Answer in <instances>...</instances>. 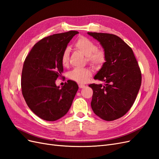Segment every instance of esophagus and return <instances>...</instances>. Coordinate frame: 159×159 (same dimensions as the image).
Returning a JSON list of instances; mask_svg holds the SVG:
<instances>
[{
    "label": "esophagus",
    "mask_w": 159,
    "mask_h": 159,
    "mask_svg": "<svg viewBox=\"0 0 159 159\" xmlns=\"http://www.w3.org/2000/svg\"><path fill=\"white\" fill-rule=\"evenodd\" d=\"M85 87V86L84 85H81V84H80L79 85V88H80V89H82V88H84Z\"/></svg>",
    "instance_id": "obj_1"
}]
</instances>
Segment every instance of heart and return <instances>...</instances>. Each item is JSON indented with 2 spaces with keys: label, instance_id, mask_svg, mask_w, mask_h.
Wrapping results in <instances>:
<instances>
[{
  "label": "heart",
  "instance_id": "heart-1",
  "mask_svg": "<svg viewBox=\"0 0 159 159\" xmlns=\"http://www.w3.org/2000/svg\"><path fill=\"white\" fill-rule=\"evenodd\" d=\"M75 48L86 56L88 63L95 68L102 67L107 61V54L102 48H98L97 45L88 38L81 36L76 40ZM70 58V52L66 48L61 54V62L62 66H68ZM91 77V71L88 68L74 69L70 71L68 78L78 84H85Z\"/></svg>",
  "mask_w": 159,
  "mask_h": 159
}]
</instances>
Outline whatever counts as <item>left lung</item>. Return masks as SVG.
<instances>
[{"instance_id":"obj_1","label":"left lung","mask_w":159,"mask_h":159,"mask_svg":"<svg viewBox=\"0 0 159 159\" xmlns=\"http://www.w3.org/2000/svg\"><path fill=\"white\" fill-rule=\"evenodd\" d=\"M98 40L107 61L94 77L105 85H89L93 89L91 106L107 121L123 117L131 109L141 85V71L133 50L121 38L107 33L88 32Z\"/></svg>"}]
</instances>
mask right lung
<instances>
[{"label": "right lung", "instance_id": "obj_1", "mask_svg": "<svg viewBox=\"0 0 159 159\" xmlns=\"http://www.w3.org/2000/svg\"><path fill=\"white\" fill-rule=\"evenodd\" d=\"M78 31L55 34L42 38L33 46L24 62L22 93L32 111L38 117L54 121L68 113L78 85L68 80L61 88L56 80L64 71L61 56Z\"/></svg>", "mask_w": 159, "mask_h": 159}]
</instances>
